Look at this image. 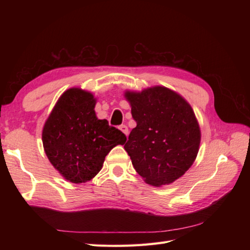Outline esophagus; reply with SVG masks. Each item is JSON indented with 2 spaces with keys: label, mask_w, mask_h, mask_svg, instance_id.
Segmentation results:
<instances>
[{
  "label": "esophagus",
  "mask_w": 250,
  "mask_h": 250,
  "mask_svg": "<svg viewBox=\"0 0 250 250\" xmlns=\"http://www.w3.org/2000/svg\"><path fill=\"white\" fill-rule=\"evenodd\" d=\"M120 130L122 131L126 135V137H128V133H129V132H128V127L126 125H121L120 126Z\"/></svg>",
  "instance_id": "34e87169"
}]
</instances>
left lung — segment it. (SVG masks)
Returning a JSON list of instances; mask_svg holds the SVG:
<instances>
[{
	"mask_svg": "<svg viewBox=\"0 0 250 250\" xmlns=\"http://www.w3.org/2000/svg\"><path fill=\"white\" fill-rule=\"evenodd\" d=\"M137 127L125 150L146 184L170 185L191 168L198 154L201 131L193 108L183 96L162 85L126 90Z\"/></svg>",
	"mask_w": 250,
	"mask_h": 250,
	"instance_id": "left-lung-1",
	"label": "left lung"
}]
</instances>
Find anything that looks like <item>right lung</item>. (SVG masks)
<instances>
[{"label": "right lung", "mask_w": 250, "mask_h": 250, "mask_svg": "<svg viewBox=\"0 0 250 250\" xmlns=\"http://www.w3.org/2000/svg\"><path fill=\"white\" fill-rule=\"evenodd\" d=\"M97 99L80 87L59 97L42 128L47 157L60 175L73 184L93 179L102 169L109 151L124 145L126 137L107 120L96 116Z\"/></svg>", "instance_id": "1"}]
</instances>
